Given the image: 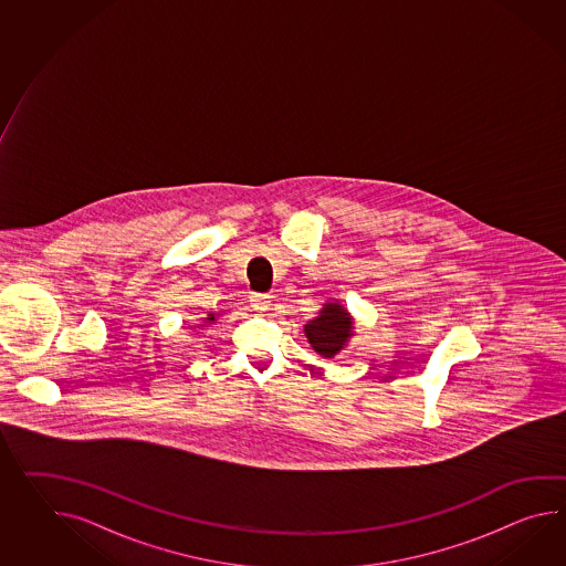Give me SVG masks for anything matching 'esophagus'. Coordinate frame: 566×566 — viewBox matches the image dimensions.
<instances>
[{
    "mask_svg": "<svg viewBox=\"0 0 566 566\" xmlns=\"http://www.w3.org/2000/svg\"><path fill=\"white\" fill-rule=\"evenodd\" d=\"M249 301H251V306H253L255 311H260V313H262V311H268V308H270V303H272L268 294H260V292H253V294L249 296Z\"/></svg>",
    "mask_w": 566,
    "mask_h": 566,
    "instance_id": "esophagus-1",
    "label": "esophagus"
}]
</instances>
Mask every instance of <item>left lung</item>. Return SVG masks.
I'll return each mask as SVG.
<instances>
[{"label":"left lung","mask_w":566,"mask_h":566,"mask_svg":"<svg viewBox=\"0 0 566 566\" xmlns=\"http://www.w3.org/2000/svg\"><path fill=\"white\" fill-rule=\"evenodd\" d=\"M308 344L323 358H333L352 335V318L342 304H325L321 315L304 325Z\"/></svg>","instance_id":"8db88e82"}]
</instances>
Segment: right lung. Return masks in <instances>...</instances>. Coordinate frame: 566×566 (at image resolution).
<instances>
[{
    "mask_svg": "<svg viewBox=\"0 0 566 566\" xmlns=\"http://www.w3.org/2000/svg\"><path fill=\"white\" fill-rule=\"evenodd\" d=\"M208 321H214V317H212V315H210V317H208Z\"/></svg>",
    "mask_w": 566,
    "mask_h": 566,
    "instance_id": "1",
    "label": "right lung"
}]
</instances>
